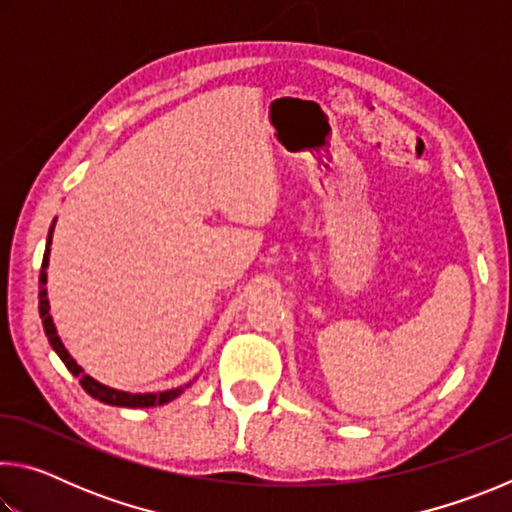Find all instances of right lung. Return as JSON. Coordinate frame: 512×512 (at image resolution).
<instances>
[{
	"instance_id": "obj_1",
	"label": "right lung",
	"mask_w": 512,
	"mask_h": 512,
	"mask_svg": "<svg viewBox=\"0 0 512 512\" xmlns=\"http://www.w3.org/2000/svg\"><path fill=\"white\" fill-rule=\"evenodd\" d=\"M54 228H56V219L51 221V228H49V235H47V246H45V257H42V268H40V293H38V300H40V318H42V327H45V334L51 343V348L60 357V361L65 363L67 370L72 372L74 377H79L83 391L92 395L94 400H99L103 404H110V406H126V409H149V406H162L171 400H176L185 393V388L192 386V381L185 386H178V388H169V391H160V393H128V391H119V388H110L106 384H101L90 375H85V370L76 363V359L72 354L67 352L65 343L60 341L58 336V329L54 325V318L49 314V298H47V268H49V253H51V239H54ZM196 379V377H194Z\"/></svg>"
}]
</instances>
